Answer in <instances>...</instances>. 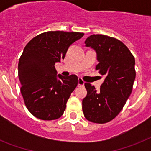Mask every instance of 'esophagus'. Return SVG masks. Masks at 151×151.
I'll list each match as a JSON object with an SVG mask.
<instances>
[{
    "label": "esophagus",
    "instance_id": "1",
    "mask_svg": "<svg viewBox=\"0 0 151 151\" xmlns=\"http://www.w3.org/2000/svg\"><path fill=\"white\" fill-rule=\"evenodd\" d=\"M85 85V81L81 79V78H79L78 79V85Z\"/></svg>",
    "mask_w": 151,
    "mask_h": 151
}]
</instances>
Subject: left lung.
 Returning a JSON list of instances; mask_svg holds the SVG:
<instances>
[{"label": "left lung", "mask_w": 151, "mask_h": 151, "mask_svg": "<svg viewBox=\"0 0 151 151\" xmlns=\"http://www.w3.org/2000/svg\"><path fill=\"white\" fill-rule=\"evenodd\" d=\"M93 48L99 63L96 70L105 77L100 90L85 83L87 96L82 100L85 117L89 122L104 124L121 112L131 95L136 78L135 58L122 41L103 34H93L85 41Z\"/></svg>", "instance_id": "left-lung-1"}]
</instances>
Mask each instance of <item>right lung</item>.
<instances>
[{"label":"right lung","mask_w":151,"mask_h":151,"mask_svg":"<svg viewBox=\"0 0 151 151\" xmlns=\"http://www.w3.org/2000/svg\"><path fill=\"white\" fill-rule=\"evenodd\" d=\"M83 36L79 32L48 31L34 37L25 47L18 65L20 91L27 108L37 118L52 121L63 114L78 78L75 74L57 75L55 64Z\"/></svg>","instance_id":"1"}]
</instances>
